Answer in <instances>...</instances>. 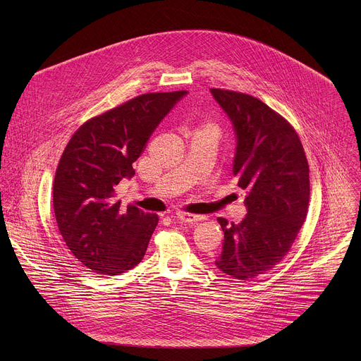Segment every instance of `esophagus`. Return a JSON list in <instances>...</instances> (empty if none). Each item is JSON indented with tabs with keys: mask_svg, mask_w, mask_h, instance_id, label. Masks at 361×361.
I'll list each match as a JSON object with an SVG mask.
<instances>
[{
	"mask_svg": "<svg viewBox=\"0 0 361 361\" xmlns=\"http://www.w3.org/2000/svg\"><path fill=\"white\" fill-rule=\"evenodd\" d=\"M176 219L180 220L181 223H187V224H192V223L204 220L202 216H197V214H191V213H185V212L176 213Z\"/></svg>",
	"mask_w": 361,
	"mask_h": 361,
	"instance_id": "1",
	"label": "esophagus"
}]
</instances>
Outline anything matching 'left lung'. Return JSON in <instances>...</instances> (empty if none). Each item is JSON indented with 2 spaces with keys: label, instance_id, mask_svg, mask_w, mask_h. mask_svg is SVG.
<instances>
[{
  "label": "left lung",
  "instance_id": "left-lung-1",
  "mask_svg": "<svg viewBox=\"0 0 361 361\" xmlns=\"http://www.w3.org/2000/svg\"><path fill=\"white\" fill-rule=\"evenodd\" d=\"M212 94L233 123V174L247 190V216L238 224L217 219L224 243L216 266L237 280H251L290 251L307 217L310 171L297 131L277 111L244 92L212 88Z\"/></svg>",
  "mask_w": 361,
  "mask_h": 361
}]
</instances>
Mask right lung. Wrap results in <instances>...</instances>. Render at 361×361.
<instances>
[{"mask_svg":"<svg viewBox=\"0 0 361 361\" xmlns=\"http://www.w3.org/2000/svg\"><path fill=\"white\" fill-rule=\"evenodd\" d=\"M185 94L134 97L85 121L64 148L53 184L56 220L68 250L94 273L120 276L142 260L159 216L123 210L116 185L135 174L149 135Z\"/></svg>","mask_w":361,"mask_h":361,"instance_id":"right-lung-1","label":"right lung"}]
</instances>
